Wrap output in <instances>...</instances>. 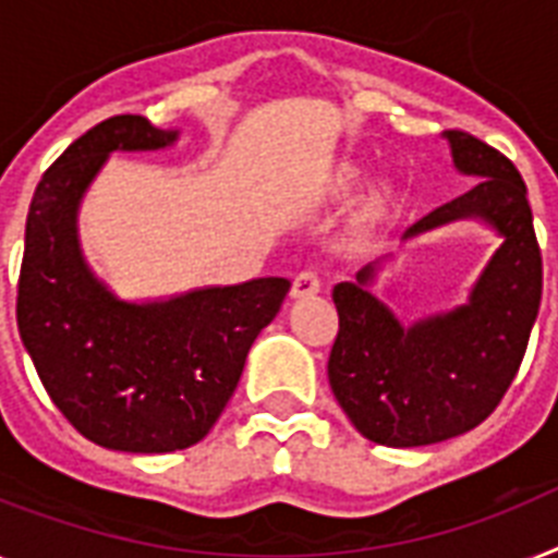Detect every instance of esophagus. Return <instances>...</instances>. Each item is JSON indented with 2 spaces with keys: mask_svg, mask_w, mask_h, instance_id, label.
<instances>
[{
  "mask_svg": "<svg viewBox=\"0 0 558 558\" xmlns=\"http://www.w3.org/2000/svg\"><path fill=\"white\" fill-rule=\"evenodd\" d=\"M320 287H323L320 271H317L315 266H306V269H301L298 275H294L292 294L294 298H308V294L320 292Z\"/></svg>",
  "mask_w": 558,
  "mask_h": 558,
  "instance_id": "34e87169",
  "label": "esophagus"
}]
</instances>
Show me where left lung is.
I'll list each match as a JSON object with an SVG mask.
<instances>
[{
  "mask_svg": "<svg viewBox=\"0 0 558 558\" xmlns=\"http://www.w3.org/2000/svg\"><path fill=\"white\" fill-rule=\"evenodd\" d=\"M453 163L476 181L414 223L409 235L457 218H485L502 232L471 303L451 315L402 329L357 283H337L340 329L329 354V383L340 409L372 442L414 448L460 437L488 420L525 357L542 301V250L527 186L508 156L465 130H448Z\"/></svg>",
  "mask_w": 558,
  "mask_h": 558,
  "instance_id": "left-lung-1",
  "label": "left lung"
}]
</instances>
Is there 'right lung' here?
Wrapping results in <instances>:
<instances>
[{
    "label": "right lung",
    "instance_id": "obj_1",
    "mask_svg": "<svg viewBox=\"0 0 558 558\" xmlns=\"http://www.w3.org/2000/svg\"><path fill=\"white\" fill-rule=\"evenodd\" d=\"M175 135L144 116L101 121L50 163L27 213L19 335L64 420L112 451L167 453L207 437L292 287L257 278L135 306L93 278L76 241L84 190L112 149H158Z\"/></svg>",
    "mask_w": 558,
    "mask_h": 558
}]
</instances>
